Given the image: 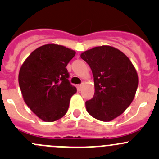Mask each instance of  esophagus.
Returning <instances> with one entry per match:
<instances>
[{
  "label": "esophagus",
  "instance_id": "esophagus-1",
  "mask_svg": "<svg viewBox=\"0 0 159 159\" xmlns=\"http://www.w3.org/2000/svg\"><path fill=\"white\" fill-rule=\"evenodd\" d=\"M83 86H84V84H78V91H81V89H82Z\"/></svg>",
  "mask_w": 159,
  "mask_h": 159
}]
</instances>
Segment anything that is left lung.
Listing matches in <instances>:
<instances>
[{"label":"left lung","instance_id":"8db88e82","mask_svg":"<svg viewBox=\"0 0 159 159\" xmlns=\"http://www.w3.org/2000/svg\"><path fill=\"white\" fill-rule=\"evenodd\" d=\"M92 71L94 97L85 102L88 112L98 120L109 121L131 105L139 78L129 57L111 46H100L81 54Z\"/></svg>","mask_w":159,"mask_h":159}]
</instances>
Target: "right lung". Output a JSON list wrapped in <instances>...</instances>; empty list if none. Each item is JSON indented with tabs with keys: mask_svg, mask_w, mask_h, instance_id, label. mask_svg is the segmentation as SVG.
<instances>
[{
	"mask_svg": "<svg viewBox=\"0 0 159 159\" xmlns=\"http://www.w3.org/2000/svg\"><path fill=\"white\" fill-rule=\"evenodd\" d=\"M75 51L49 44L33 51L21 65L19 86L25 103L41 120L57 121L67 113L77 91L70 83L66 66Z\"/></svg>",
	"mask_w": 159,
	"mask_h": 159,
	"instance_id": "1",
	"label": "right lung"
}]
</instances>
